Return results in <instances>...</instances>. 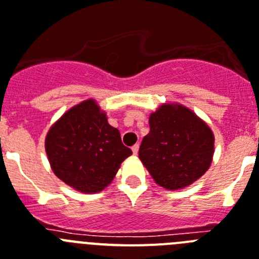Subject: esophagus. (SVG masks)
I'll return each mask as SVG.
<instances>
[{
    "label": "esophagus",
    "mask_w": 259,
    "mask_h": 259,
    "mask_svg": "<svg viewBox=\"0 0 259 259\" xmlns=\"http://www.w3.org/2000/svg\"><path fill=\"white\" fill-rule=\"evenodd\" d=\"M138 150H139V145H134L132 147V151H133V154H134V155L138 154Z\"/></svg>",
    "instance_id": "1"
}]
</instances>
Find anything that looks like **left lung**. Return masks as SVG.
<instances>
[{"instance_id": "left-lung-1", "label": "left lung", "mask_w": 259, "mask_h": 259, "mask_svg": "<svg viewBox=\"0 0 259 259\" xmlns=\"http://www.w3.org/2000/svg\"><path fill=\"white\" fill-rule=\"evenodd\" d=\"M148 123L138 155L157 185L179 190L203 176L215 141L207 123L189 108L168 103L150 114Z\"/></svg>"}]
</instances>
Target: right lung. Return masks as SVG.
<instances>
[{"mask_svg": "<svg viewBox=\"0 0 259 259\" xmlns=\"http://www.w3.org/2000/svg\"><path fill=\"white\" fill-rule=\"evenodd\" d=\"M46 151L56 176L86 194L109 185L121 163L133 154L94 99L74 105L52 125Z\"/></svg>", "mask_w": 259, "mask_h": 259, "instance_id": "right-lung-1", "label": "right lung"}]
</instances>
